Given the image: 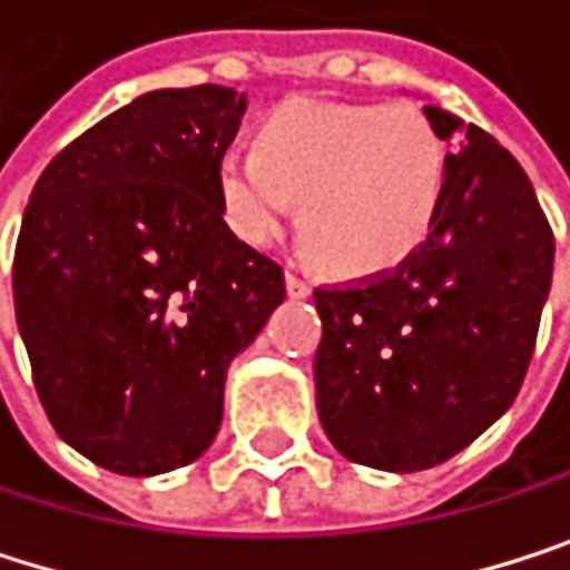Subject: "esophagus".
<instances>
[{
  "label": "esophagus",
  "mask_w": 570,
  "mask_h": 570,
  "mask_svg": "<svg viewBox=\"0 0 570 570\" xmlns=\"http://www.w3.org/2000/svg\"><path fill=\"white\" fill-rule=\"evenodd\" d=\"M311 279L307 276H301V273H287V294L294 297V301H304V297H311Z\"/></svg>",
  "instance_id": "34e87169"
}]
</instances>
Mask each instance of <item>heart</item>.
Segmentation results:
<instances>
[{"mask_svg": "<svg viewBox=\"0 0 570 570\" xmlns=\"http://www.w3.org/2000/svg\"><path fill=\"white\" fill-rule=\"evenodd\" d=\"M256 153H226L216 193L226 226L273 246L297 219L337 273H384L431 233L444 196V142L411 102L294 99L256 129Z\"/></svg>", "mask_w": 570, "mask_h": 570, "instance_id": "b5f03b06", "label": "heart"}]
</instances>
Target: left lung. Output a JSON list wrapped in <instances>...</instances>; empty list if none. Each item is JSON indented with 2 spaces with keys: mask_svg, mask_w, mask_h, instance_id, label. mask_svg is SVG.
<instances>
[{
  "mask_svg": "<svg viewBox=\"0 0 570 570\" xmlns=\"http://www.w3.org/2000/svg\"><path fill=\"white\" fill-rule=\"evenodd\" d=\"M424 116L454 149L428 239L394 273L314 291L321 424L347 461L394 474L454 458L514 404L554 269L518 159L441 106Z\"/></svg>",
  "mask_w": 570,
  "mask_h": 570,
  "instance_id": "obj_1",
  "label": "left lung"
}]
</instances>
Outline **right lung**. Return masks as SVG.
<instances>
[{"label": "right lung", "instance_id": "1", "mask_svg": "<svg viewBox=\"0 0 570 570\" xmlns=\"http://www.w3.org/2000/svg\"><path fill=\"white\" fill-rule=\"evenodd\" d=\"M243 109L226 86L136 96L29 196L12 297L32 381L56 434L112 474H166L213 444L233 357L287 297L219 209Z\"/></svg>", "mask_w": 570, "mask_h": 570}]
</instances>
